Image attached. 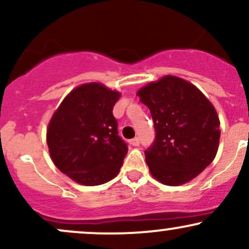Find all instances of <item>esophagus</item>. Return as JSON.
Masks as SVG:
<instances>
[{"label": "esophagus", "instance_id": "obj_1", "mask_svg": "<svg viewBox=\"0 0 249 249\" xmlns=\"http://www.w3.org/2000/svg\"><path fill=\"white\" fill-rule=\"evenodd\" d=\"M130 142H131V145H133V146H138V145L141 144V141H139L138 137H136V138L131 139Z\"/></svg>", "mask_w": 249, "mask_h": 249}]
</instances>
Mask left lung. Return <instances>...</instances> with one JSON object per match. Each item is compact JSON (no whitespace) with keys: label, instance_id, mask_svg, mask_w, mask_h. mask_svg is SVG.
<instances>
[{"label":"left lung","instance_id":"8db88e82","mask_svg":"<svg viewBox=\"0 0 249 249\" xmlns=\"http://www.w3.org/2000/svg\"><path fill=\"white\" fill-rule=\"evenodd\" d=\"M150 108L156 138L145 151L157 180L178 186L196 178L215 158L220 122L216 111L193 84L165 76L137 93Z\"/></svg>","mask_w":249,"mask_h":249}]
</instances>
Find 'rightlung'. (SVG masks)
Here are the masks:
<instances>
[{
    "instance_id": "right-lung-1",
    "label": "right lung",
    "mask_w": 249,
    "mask_h": 249,
    "mask_svg": "<svg viewBox=\"0 0 249 249\" xmlns=\"http://www.w3.org/2000/svg\"><path fill=\"white\" fill-rule=\"evenodd\" d=\"M121 93L99 83L73 89L61 103L47 130L53 164L62 173L87 186L115 178L127 153L118 136L112 110Z\"/></svg>"
}]
</instances>
